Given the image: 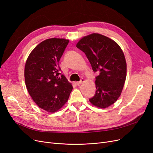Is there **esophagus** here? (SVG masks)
I'll return each mask as SVG.
<instances>
[{
  "instance_id": "esophagus-1",
  "label": "esophagus",
  "mask_w": 153,
  "mask_h": 153,
  "mask_svg": "<svg viewBox=\"0 0 153 153\" xmlns=\"http://www.w3.org/2000/svg\"><path fill=\"white\" fill-rule=\"evenodd\" d=\"M84 82V78H81L80 81H78V82H76V84L77 85H80V84H82V83Z\"/></svg>"
}]
</instances>
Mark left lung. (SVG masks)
Here are the masks:
<instances>
[{
	"label": "left lung",
	"mask_w": 153,
	"mask_h": 153,
	"mask_svg": "<svg viewBox=\"0 0 153 153\" xmlns=\"http://www.w3.org/2000/svg\"><path fill=\"white\" fill-rule=\"evenodd\" d=\"M76 47L84 52L96 76V92L90 102L105 108L121 94L126 77V62L121 48L114 41L100 34L82 38Z\"/></svg>",
	"instance_id": "1"
}]
</instances>
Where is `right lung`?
<instances>
[{
    "label": "right lung",
    "instance_id": "1",
    "mask_svg": "<svg viewBox=\"0 0 153 153\" xmlns=\"http://www.w3.org/2000/svg\"><path fill=\"white\" fill-rule=\"evenodd\" d=\"M68 43L65 39H46L32 51L25 63L27 91L36 105L48 112L62 107L73 89L59 64Z\"/></svg>",
    "mask_w": 153,
    "mask_h": 153
}]
</instances>
